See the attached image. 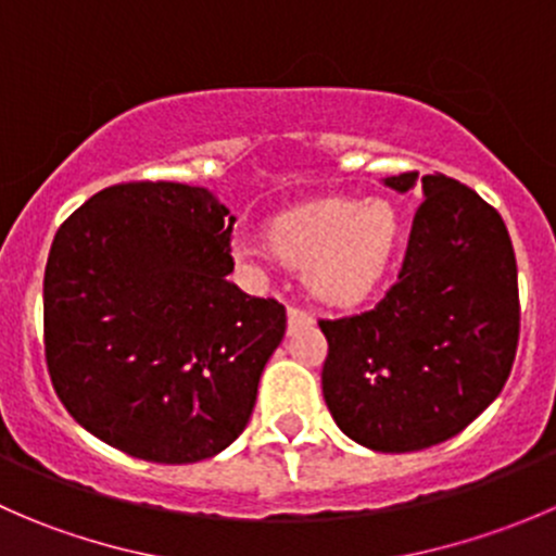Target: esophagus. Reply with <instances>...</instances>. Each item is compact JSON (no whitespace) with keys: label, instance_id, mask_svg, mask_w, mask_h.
Here are the masks:
<instances>
[{"label":"esophagus","instance_id":"1","mask_svg":"<svg viewBox=\"0 0 556 556\" xmlns=\"http://www.w3.org/2000/svg\"><path fill=\"white\" fill-rule=\"evenodd\" d=\"M314 323V314L309 309H304V306H288V325L290 330L293 328H301V325H312Z\"/></svg>","mask_w":556,"mask_h":556}]
</instances>
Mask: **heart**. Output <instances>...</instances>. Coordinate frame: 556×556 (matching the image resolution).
Masks as SVG:
<instances>
[{"label": "heart", "instance_id": "b5f03b06", "mask_svg": "<svg viewBox=\"0 0 556 556\" xmlns=\"http://www.w3.org/2000/svg\"><path fill=\"white\" fill-rule=\"evenodd\" d=\"M397 242V215L387 201L325 199L288 212L274 226L282 257L306 263V285L323 301H357L382 277ZM244 252H252L242 244Z\"/></svg>", "mask_w": 556, "mask_h": 556}]
</instances>
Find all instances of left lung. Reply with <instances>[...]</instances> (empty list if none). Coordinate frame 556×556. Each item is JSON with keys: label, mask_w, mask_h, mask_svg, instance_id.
I'll use <instances>...</instances> for the list:
<instances>
[{"label": "left lung", "mask_w": 556, "mask_h": 556, "mask_svg": "<svg viewBox=\"0 0 556 556\" xmlns=\"http://www.w3.org/2000/svg\"><path fill=\"white\" fill-rule=\"evenodd\" d=\"M417 172L387 177L406 193ZM406 257L374 309L319 319L323 395L336 425L377 452H417L497 397L519 344L511 237L495 206L446 174L422 177Z\"/></svg>", "instance_id": "obj_1"}]
</instances>
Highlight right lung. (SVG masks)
<instances>
[{
  "label": "right lung",
  "instance_id": "add662e5",
  "mask_svg": "<svg viewBox=\"0 0 556 556\" xmlns=\"http://www.w3.org/2000/svg\"><path fill=\"white\" fill-rule=\"evenodd\" d=\"M237 217L204 188L99 190L55 231L42 285L45 363L66 412L150 463H199L239 439L285 306L233 271Z\"/></svg>",
  "mask_w": 556,
  "mask_h": 556
}]
</instances>
